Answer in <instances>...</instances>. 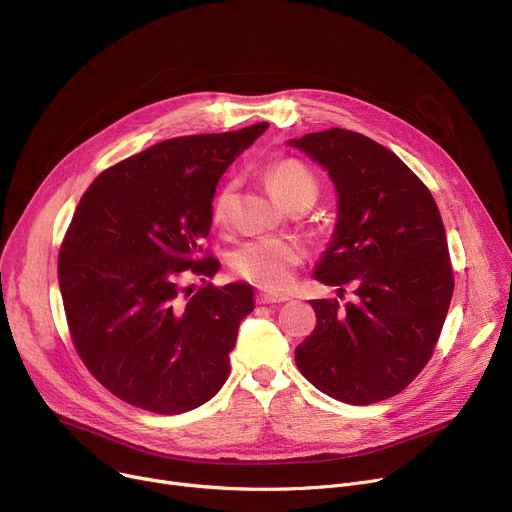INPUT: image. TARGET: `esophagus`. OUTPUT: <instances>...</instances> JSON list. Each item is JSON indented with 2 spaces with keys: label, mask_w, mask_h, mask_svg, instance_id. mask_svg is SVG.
<instances>
[{
  "label": "esophagus",
  "mask_w": 512,
  "mask_h": 512,
  "mask_svg": "<svg viewBox=\"0 0 512 512\" xmlns=\"http://www.w3.org/2000/svg\"><path fill=\"white\" fill-rule=\"evenodd\" d=\"M288 300H290L288 294H271V292L257 294V304H280V302H288Z\"/></svg>",
  "instance_id": "1"
}]
</instances>
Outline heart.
I'll return each mask as SVG.
<instances>
[{"label": "heart", "instance_id": "1", "mask_svg": "<svg viewBox=\"0 0 512 512\" xmlns=\"http://www.w3.org/2000/svg\"><path fill=\"white\" fill-rule=\"evenodd\" d=\"M267 188L273 198L286 208L312 206L318 196V181L312 171L296 159L277 161L267 169ZM232 200V185L222 188L212 204V218L216 224H224L228 218ZM304 247L296 241L286 239H263L251 241L239 247L230 257V265L245 277L247 282L277 290L284 288L290 280L294 267L304 259Z\"/></svg>", "mask_w": 512, "mask_h": 512}]
</instances>
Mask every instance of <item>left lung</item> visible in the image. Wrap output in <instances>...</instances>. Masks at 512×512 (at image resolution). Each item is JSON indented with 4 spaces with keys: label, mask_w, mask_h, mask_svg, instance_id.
Returning a JSON list of instances; mask_svg holds the SVG:
<instances>
[{
    "label": "left lung",
    "mask_w": 512,
    "mask_h": 512,
    "mask_svg": "<svg viewBox=\"0 0 512 512\" xmlns=\"http://www.w3.org/2000/svg\"><path fill=\"white\" fill-rule=\"evenodd\" d=\"M337 190L331 243L314 267L324 286L351 284L355 302L310 300L316 329L296 365L320 392L374 404L402 392L427 365L453 294L439 208L392 151L345 128L288 141Z\"/></svg>",
    "instance_id": "8db88e82"
}]
</instances>
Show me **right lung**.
I'll return each instance as SVG.
<instances>
[{
	"mask_svg": "<svg viewBox=\"0 0 512 512\" xmlns=\"http://www.w3.org/2000/svg\"><path fill=\"white\" fill-rule=\"evenodd\" d=\"M267 126L169 138L106 169L79 200L59 253L61 296L79 357L120 400L179 414L226 382L253 288L192 294L181 282L218 271L200 259L216 183Z\"/></svg>",
	"mask_w": 512,
	"mask_h": 512,
	"instance_id": "add662e5",
	"label": "right lung"
}]
</instances>
